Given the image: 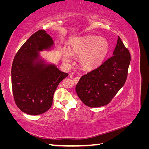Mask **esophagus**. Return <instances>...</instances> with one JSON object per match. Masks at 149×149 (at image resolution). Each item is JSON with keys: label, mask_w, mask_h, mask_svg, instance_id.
<instances>
[{"label": "esophagus", "mask_w": 149, "mask_h": 149, "mask_svg": "<svg viewBox=\"0 0 149 149\" xmlns=\"http://www.w3.org/2000/svg\"><path fill=\"white\" fill-rule=\"evenodd\" d=\"M79 79H80V77H75L74 79V82H75V84H77V83L79 81Z\"/></svg>", "instance_id": "34e87169"}]
</instances>
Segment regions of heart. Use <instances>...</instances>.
<instances>
[{"instance_id":"1","label":"heart","mask_w":149,"mask_h":149,"mask_svg":"<svg viewBox=\"0 0 149 149\" xmlns=\"http://www.w3.org/2000/svg\"><path fill=\"white\" fill-rule=\"evenodd\" d=\"M109 49L108 41L104 38L91 37L84 39L72 47L74 54L81 55L80 64L85 69L91 70L99 66L107 56ZM72 56L70 52H65L64 60L69 62Z\"/></svg>"}]
</instances>
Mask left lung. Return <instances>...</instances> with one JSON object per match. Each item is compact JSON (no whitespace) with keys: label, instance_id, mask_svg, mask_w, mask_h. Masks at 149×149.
Listing matches in <instances>:
<instances>
[{"label":"left lung","instance_id":"obj_1","mask_svg":"<svg viewBox=\"0 0 149 149\" xmlns=\"http://www.w3.org/2000/svg\"><path fill=\"white\" fill-rule=\"evenodd\" d=\"M130 52L118 37L113 56L81 77L76 93L87 107L97 108L111 102L127 79Z\"/></svg>","mask_w":149,"mask_h":149}]
</instances>
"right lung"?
Instances as JSON below:
<instances>
[{
	"label": "right lung",
	"instance_id": "obj_1",
	"mask_svg": "<svg viewBox=\"0 0 149 149\" xmlns=\"http://www.w3.org/2000/svg\"><path fill=\"white\" fill-rule=\"evenodd\" d=\"M52 37L44 30L33 34L18 50L12 65V87L14 101L22 112L39 115L49 110L55 91L68 74L54 65L44 67L35 63L39 53L53 45Z\"/></svg>",
	"mask_w": 149,
	"mask_h": 149
}]
</instances>
